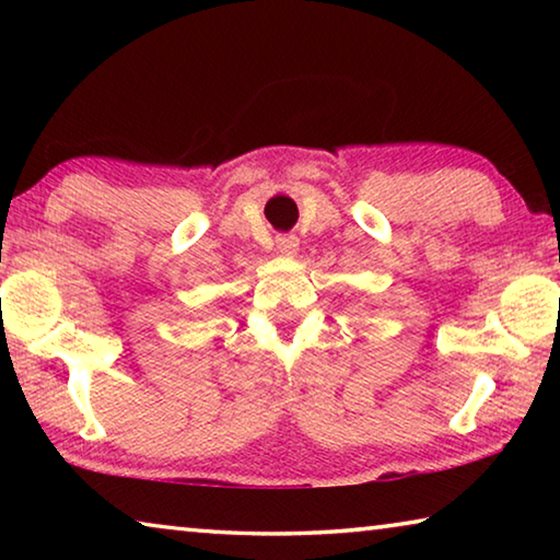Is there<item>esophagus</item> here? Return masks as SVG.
Wrapping results in <instances>:
<instances>
[{
    "instance_id": "1",
    "label": "esophagus",
    "mask_w": 560,
    "mask_h": 560,
    "mask_svg": "<svg viewBox=\"0 0 560 560\" xmlns=\"http://www.w3.org/2000/svg\"><path fill=\"white\" fill-rule=\"evenodd\" d=\"M277 249L281 252V254H296V249H299V240L293 234H279L277 236Z\"/></svg>"
}]
</instances>
